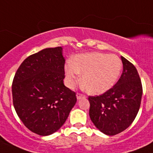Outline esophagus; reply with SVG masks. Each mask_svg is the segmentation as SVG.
Wrapping results in <instances>:
<instances>
[{
	"mask_svg": "<svg viewBox=\"0 0 153 153\" xmlns=\"http://www.w3.org/2000/svg\"><path fill=\"white\" fill-rule=\"evenodd\" d=\"M76 97H77V99H78V100H80V99H82V98H85L86 96L84 95V94H82L77 93L76 94Z\"/></svg>",
	"mask_w": 153,
	"mask_h": 153,
	"instance_id": "1",
	"label": "esophagus"
}]
</instances>
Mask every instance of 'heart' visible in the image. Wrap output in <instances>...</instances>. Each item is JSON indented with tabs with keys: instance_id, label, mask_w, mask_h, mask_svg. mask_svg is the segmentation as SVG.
Segmentation results:
<instances>
[{
	"instance_id": "heart-1",
	"label": "heart",
	"mask_w": 153,
	"mask_h": 153,
	"mask_svg": "<svg viewBox=\"0 0 153 153\" xmlns=\"http://www.w3.org/2000/svg\"><path fill=\"white\" fill-rule=\"evenodd\" d=\"M122 62L116 55L100 52L79 54L65 65L67 84L74 87L80 80L89 93L102 94L115 85L121 74Z\"/></svg>"
}]
</instances>
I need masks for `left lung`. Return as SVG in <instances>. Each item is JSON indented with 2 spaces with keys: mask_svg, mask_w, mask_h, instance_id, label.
<instances>
[{
  "mask_svg": "<svg viewBox=\"0 0 153 153\" xmlns=\"http://www.w3.org/2000/svg\"><path fill=\"white\" fill-rule=\"evenodd\" d=\"M123 71L111 89L102 95L89 97L90 117L105 135L126 130L134 121L140 106L142 85L136 67L121 56Z\"/></svg>",
  "mask_w": 153,
  "mask_h": 153,
  "instance_id": "8db88e82",
  "label": "left lung"
}]
</instances>
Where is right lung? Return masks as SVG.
I'll use <instances>...</instances> for the list:
<instances>
[{
  "instance_id": "right-lung-1",
  "label": "right lung",
  "mask_w": 153,
  "mask_h": 153,
  "mask_svg": "<svg viewBox=\"0 0 153 153\" xmlns=\"http://www.w3.org/2000/svg\"><path fill=\"white\" fill-rule=\"evenodd\" d=\"M65 59L62 47L46 48L30 55L13 79V105L26 127L40 136L59 129L77 99L64 86Z\"/></svg>"
}]
</instances>
